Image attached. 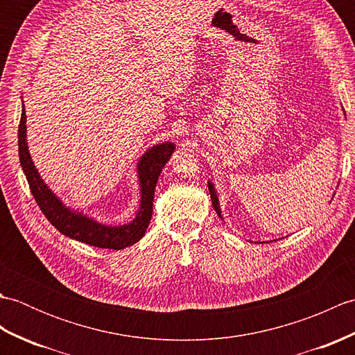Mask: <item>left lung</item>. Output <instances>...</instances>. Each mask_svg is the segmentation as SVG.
Listing matches in <instances>:
<instances>
[{"label": "left lung", "instance_id": "1", "mask_svg": "<svg viewBox=\"0 0 355 355\" xmlns=\"http://www.w3.org/2000/svg\"><path fill=\"white\" fill-rule=\"evenodd\" d=\"M207 186H209V192H210V198H212V206H214V209H215V212L218 214V216L220 218H223L221 216V209H220V201H218V195H216V191H215V187H214V184L212 183H207Z\"/></svg>", "mask_w": 355, "mask_h": 355}]
</instances>
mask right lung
Wrapping results in <instances>:
<instances>
[{"label":"right lung","mask_w":355,"mask_h":355,"mask_svg":"<svg viewBox=\"0 0 355 355\" xmlns=\"http://www.w3.org/2000/svg\"><path fill=\"white\" fill-rule=\"evenodd\" d=\"M27 126H26V110L22 105L19 128H18V149L19 162L24 171V175L28 182L30 191L42 210L45 218L55 225V227L71 239L79 243L99 248H112V250H122L130 247L145 235L149 225L150 216H153V202L154 191L160 177V172L164 164L169 162L175 145L172 141H164L148 149L140 157L137 163L139 186H140V206L134 220L123 225H107L93 220L78 210H71L59 200L50 187L44 183L40 172L35 168L32 157L27 146Z\"/></svg>","instance_id":"obj_1"}]
</instances>
